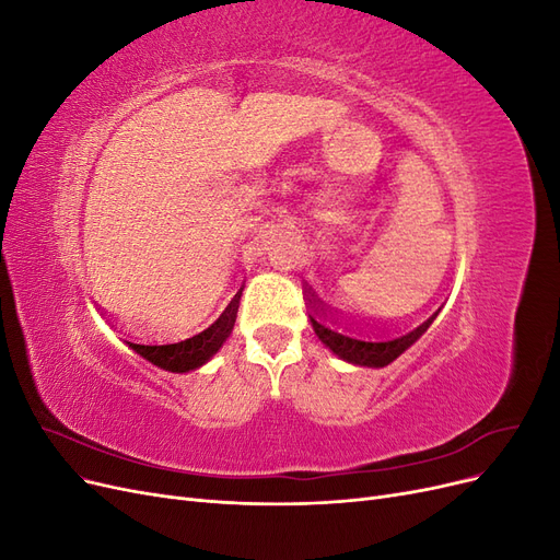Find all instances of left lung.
<instances>
[{
	"mask_svg": "<svg viewBox=\"0 0 560 560\" xmlns=\"http://www.w3.org/2000/svg\"><path fill=\"white\" fill-rule=\"evenodd\" d=\"M308 301L313 303V299H308ZM434 317H436V313L432 317H428L425 322H420L418 327L395 334V336L362 334V329H358V327L348 329L343 325V319L327 315L325 308H317L315 315H311V322H313V329H315L319 341L325 343L334 354H338L343 362L381 369V366H387L389 362H395L404 350H409L418 341V338L428 331Z\"/></svg>",
	"mask_w": 560,
	"mask_h": 560,
	"instance_id": "1",
	"label": "left lung"
}]
</instances>
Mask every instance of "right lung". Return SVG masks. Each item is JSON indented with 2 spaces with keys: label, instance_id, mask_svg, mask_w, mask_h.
<instances>
[{
  "label": "right lung",
  "instance_id": "right-lung-1",
  "mask_svg": "<svg viewBox=\"0 0 560 560\" xmlns=\"http://www.w3.org/2000/svg\"><path fill=\"white\" fill-rule=\"evenodd\" d=\"M238 303L241 294H235L229 306L222 311V315L191 331L182 329L177 334H149L151 341L126 343L147 362L156 364L165 371H173V374H186V371H194L206 364L212 354L224 346V341L233 331L235 315H238Z\"/></svg>",
  "mask_w": 560,
  "mask_h": 560
}]
</instances>
